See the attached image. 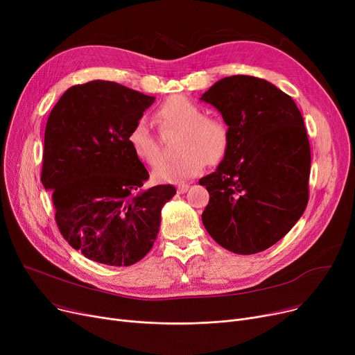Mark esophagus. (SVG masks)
Here are the masks:
<instances>
[{"mask_svg": "<svg viewBox=\"0 0 355 355\" xmlns=\"http://www.w3.org/2000/svg\"><path fill=\"white\" fill-rule=\"evenodd\" d=\"M187 190H189V184H180L178 187H177V193L178 194H184Z\"/></svg>", "mask_w": 355, "mask_h": 355, "instance_id": "34e87169", "label": "esophagus"}]
</instances>
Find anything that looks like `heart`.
Returning <instances> with one entry per match:
<instances>
[{
	"label": "heart",
	"instance_id": "obj_1",
	"mask_svg": "<svg viewBox=\"0 0 355 355\" xmlns=\"http://www.w3.org/2000/svg\"><path fill=\"white\" fill-rule=\"evenodd\" d=\"M155 119L162 129L180 130L177 158L159 162L153 171L157 182L181 184L200 175L206 164H217L229 149V129L218 118L204 115L202 107L187 96L168 98L155 110ZM128 145L139 161L155 165L159 146L151 129L139 119L128 132Z\"/></svg>",
	"mask_w": 355,
	"mask_h": 355
}]
</instances>
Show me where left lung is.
Masks as SVG:
<instances>
[{
	"instance_id": "obj_1",
	"label": "left lung",
	"mask_w": 355,
	"mask_h": 355,
	"mask_svg": "<svg viewBox=\"0 0 355 355\" xmlns=\"http://www.w3.org/2000/svg\"><path fill=\"white\" fill-rule=\"evenodd\" d=\"M200 101L220 112L230 135L217 170L198 181L210 194L202 225L233 253L263 252L308 204L311 148L304 118L285 92L245 74L216 82Z\"/></svg>"
}]
</instances>
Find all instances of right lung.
Returning a JSON list of instances; mask_svg holds the SVG:
<instances>
[{
    "label": "right lung",
    "instance_id": "1",
    "mask_svg": "<svg viewBox=\"0 0 355 355\" xmlns=\"http://www.w3.org/2000/svg\"><path fill=\"white\" fill-rule=\"evenodd\" d=\"M155 98L115 82L69 87L50 112L42 182L67 243L93 262L130 266L153 249L173 185L144 189L149 174L128 132Z\"/></svg>",
    "mask_w": 355,
    "mask_h": 355
}]
</instances>
